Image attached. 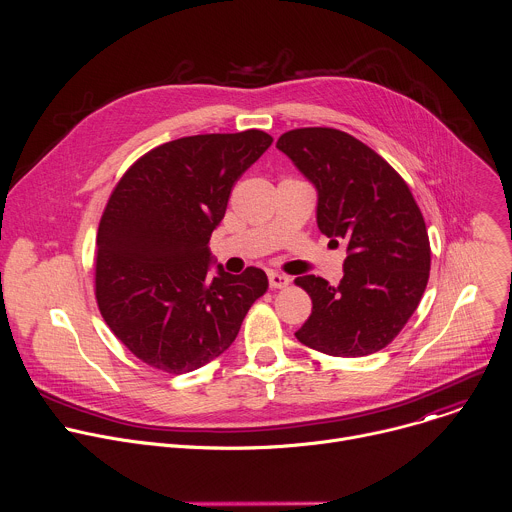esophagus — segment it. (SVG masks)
<instances>
[{
	"mask_svg": "<svg viewBox=\"0 0 512 512\" xmlns=\"http://www.w3.org/2000/svg\"><path fill=\"white\" fill-rule=\"evenodd\" d=\"M291 283V279L283 273H269V287L271 289H283Z\"/></svg>",
	"mask_w": 512,
	"mask_h": 512,
	"instance_id": "1",
	"label": "esophagus"
}]
</instances>
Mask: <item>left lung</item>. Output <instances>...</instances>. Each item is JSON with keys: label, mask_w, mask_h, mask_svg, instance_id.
Segmentation results:
<instances>
[{"label": "left lung", "mask_w": 512, "mask_h": 512, "mask_svg": "<svg viewBox=\"0 0 512 512\" xmlns=\"http://www.w3.org/2000/svg\"><path fill=\"white\" fill-rule=\"evenodd\" d=\"M277 148L316 186L318 229L348 253L338 285L296 277L312 298L296 338L330 356L385 348L417 310L429 279V237L409 186L369 145L340 129H291Z\"/></svg>", "instance_id": "left-lung-1"}]
</instances>
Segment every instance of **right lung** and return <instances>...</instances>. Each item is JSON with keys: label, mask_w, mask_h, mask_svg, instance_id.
Returning a JSON list of instances; mask_svg holds the SVG:
<instances>
[{"label": "right lung", "mask_w": 512, "mask_h": 512, "mask_svg": "<svg viewBox=\"0 0 512 512\" xmlns=\"http://www.w3.org/2000/svg\"><path fill=\"white\" fill-rule=\"evenodd\" d=\"M259 129L168 141L117 182L97 233L95 296L111 332L145 364L182 375L221 356L267 291V275L210 269V235L235 182L269 148Z\"/></svg>", "instance_id": "add662e5"}]
</instances>
